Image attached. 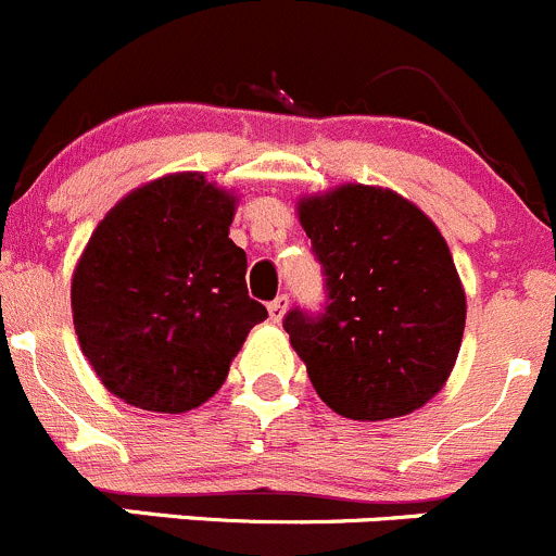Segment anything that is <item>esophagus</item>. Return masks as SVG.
<instances>
[{
  "instance_id": "34e87169",
  "label": "esophagus",
  "mask_w": 556,
  "mask_h": 556,
  "mask_svg": "<svg viewBox=\"0 0 556 556\" xmlns=\"http://www.w3.org/2000/svg\"><path fill=\"white\" fill-rule=\"evenodd\" d=\"M286 307H289V296H286V294H278L276 300H273L270 305H267V311H270V318H273V321H280V318H283Z\"/></svg>"
}]
</instances>
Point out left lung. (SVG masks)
<instances>
[{
    "instance_id": "1",
    "label": "left lung",
    "mask_w": 556,
    "mask_h": 556,
    "mask_svg": "<svg viewBox=\"0 0 556 556\" xmlns=\"http://www.w3.org/2000/svg\"><path fill=\"white\" fill-rule=\"evenodd\" d=\"M321 265V311L283 318L318 397L354 421L405 416L446 383L465 291L435 224L389 189L349 184L300 202Z\"/></svg>"
}]
</instances>
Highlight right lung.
Returning <instances> with one entry per match:
<instances>
[{
  "label": "right lung",
  "instance_id": "add662e5",
  "mask_svg": "<svg viewBox=\"0 0 556 556\" xmlns=\"http://www.w3.org/2000/svg\"><path fill=\"white\" fill-rule=\"evenodd\" d=\"M235 197L200 173L131 191L93 229L73 276V321L99 381L159 414L197 408L267 307L229 240Z\"/></svg>",
  "mask_w": 556,
  "mask_h": 556
}]
</instances>
